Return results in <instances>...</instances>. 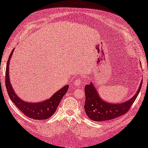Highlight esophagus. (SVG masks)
Instances as JSON below:
<instances>
[{"mask_svg":"<svg viewBox=\"0 0 148 148\" xmlns=\"http://www.w3.org/2000/svg\"><path fill=\"white\" fill-rule=\"evenodd\" d=\"M82 81V79L81 78H77V79H75V82H74L75 85V86H79V85H80V83H81Z\"/></svg>","mask_w":148,"mask_h":148,"instance_id":"obj_1","label":"esophagus"}]
</instances>
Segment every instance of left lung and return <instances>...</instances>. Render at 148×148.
I'll list each match as a JSON object with an SVG mask.
<instances>
[{"label": "left lung", "mask_w": 148, "mask_h": 148, "mask_svg": "<svg viewBox=\"0 0 148 148\" xmlns=\"http://www.w3.org/2000/svg\"><path fill=\"white\" fill-rule=\"evenodd\" d=\"M142 81L137 92L130 100L118 104L110 103L103 100L98 93L93 83L91 82L89 85H86L85 88L86 98L84 108L86 115L93 121H104L126 114L138 97L142 86Z\"/></svg>", "instance_id": "obj_1"}]
</instances>
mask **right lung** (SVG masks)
Instances as JSON below:
<instances>
[{"mask_svg":"<svg viewBox=\"0 0 148 148\" xmlns=\"http://www.w3.org/2000/svg\"><path fill=\"white\" fill-rule=\"evenodd\" d=\"M14 50L12 51L8 59L5 71V86L10 99L27 117L38 120L47 119L50 118L57 110L60 102L69 90V86L68 85L64 86L53 94L52 97L45 101L38 103H30L22 100L16 95L10 81L9 64Z\"/></svg>","mask_w":148,"mask_h":148,"instance_id":"1","label":"right lung"}]
</instances>
